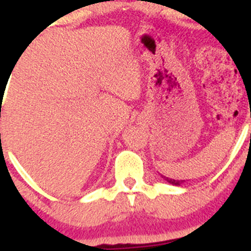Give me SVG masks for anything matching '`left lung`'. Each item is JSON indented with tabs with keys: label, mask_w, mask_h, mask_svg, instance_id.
<instances>
[{
	"label": "left lung",
	"mask_w": 251,
	"mask_h": 251,
	"mask_svg": "<svg viewBox=\"0 0 251 251\" xmlns=\"http://www.w3.org/2000/svg\"><path fill=\"white\" fill-rule=\"evenodd\" d=\"M165 178V180H168V182L169 183H172V184H176V186H179L180 183L183 182V180H176V179H169V178H167V177H164Z\"/></svg>",
	"instance_id": "obj_1"
}]
</instances>
